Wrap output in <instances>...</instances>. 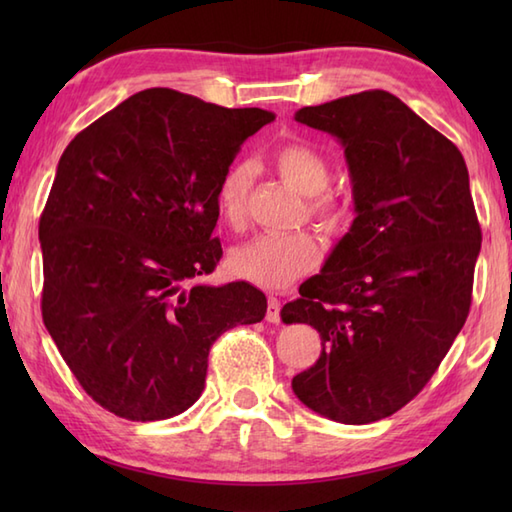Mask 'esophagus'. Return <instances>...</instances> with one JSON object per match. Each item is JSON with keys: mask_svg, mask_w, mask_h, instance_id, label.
<instances>
[{"mask_svg": "<svg viewBox=\"0 0 512 512\" xmlns=\"http://www.w3.org/2000/svg\"><path fill=\"white\" fill-rule=\"evenodd\" d=\"M279 310H281V303H279L275 297H268L266 321H268V323H279Z\"/></svg>", "mask_w": 512, "mask_h": 512, "instance_id": "1", "label": "esophagus"}]
</instances>
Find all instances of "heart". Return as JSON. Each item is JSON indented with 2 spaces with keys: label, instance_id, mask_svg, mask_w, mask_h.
<instances>
[{
  "label": "heart",
  "instance_id": "obj_1",
  "mask_svg": "<svg viewBox=\"0 0 512 512\" xmlns=\"http://www.w3.org/2000/svg\"><path fill=\"white\" fill-rule=\"evenodd\" d=\"M273 165L277 173L299 193L308 195L310 215L330 228L339 231L350 222V206L328 189L332 165L319 149L308 143H288L275 149ZM250 189V169L233 165L217 187V209L231 226H242L246 213V195ZM321 248L317 237L308 231L286 235H257L250 242L237 246L231 253V270L235 277L248 284L279 290L290 281L306 275L319 264Z\"/></svg>",
  "mask_w": 512,
  "mask_h": 512
}]
</instances>
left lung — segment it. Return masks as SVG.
Wrapping results in <instances>:
<instances>
[{"instance_id": "obj_1", "label": "left lung", "mask_w": 512, "mask_h": 512, "mask_svg": "<svg viewBox=\"0 0 512 512\" xmlns=\"http://www.w3.org/2000/svg\"><path fill=\"white\" fill-rule=\"evenodd\" d=\"M295 121L341 143L356 217L281 308V321L312 325L323 345L292 391L328 420L376 422L418 396L469 317L482 246L469 169L383 90L301 107Z\"/></svg>"}]
</instances>
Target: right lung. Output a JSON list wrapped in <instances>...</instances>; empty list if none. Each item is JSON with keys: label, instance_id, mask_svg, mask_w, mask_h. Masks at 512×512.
Wrapping results in <instances>:
<instances>
[{"label": "right lung", "instance_id": "right-lung-1", "mask_svg": "<svg viewBox=\"0 0 512 512\" xmlns=\"http://www.w3.org/2000/svg\"><path fill=\"white\" fill-rule=\"evenodd\" d=\"M270 121L259 107L151 88L65 147L39 220L43 323L88 396L116 416L187 411L217 336L264 319L262 290L198 279L222 257L220 180Z\"/></svg>", "mask_w": 512, "mask_h": 512}]
</instances>
